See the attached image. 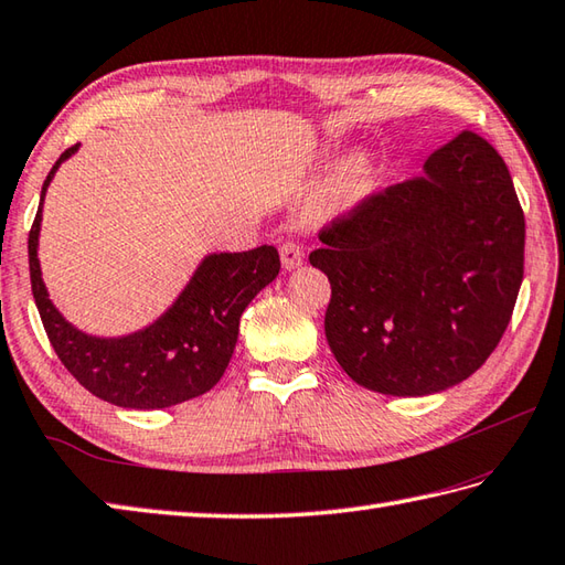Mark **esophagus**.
<instances>
[{
    "label": "esophagus",
    "mask_w": 565,
    "mask_h": 565,
    "mask_svg": "<svg viewBox=\"0 0 565 565\" xmlns=\"http://www.w3.org/2000/svg\"><path fill=\"white\" fill-rule=\"evenodd\" d=\"M279 254H281V264L286 271H294L303 264V252L296 245V242H284V245L279 247Z\"/></svg>",
    "instance_id": "34e87169"
}]
</instances>
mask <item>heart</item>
I'll return each mask as SVG.
<instances>
[{"label": "heart", "mask_w": 565, "mask_h": 565, "mask_svg": "<svg viewBox=\"0 0 565 565\" xmlns=\"http://www.w3.org/2000/svg\"><path fill=\"white\" fill-rule=\"evenodd\" d=\"M377 188V166L370 153H352L350 159L338 166L333 179L320 191L316 210L320 215H348L362 207L374 195Z\"/></svg>", "instance_id": "b5f03b06"}]
</instances>
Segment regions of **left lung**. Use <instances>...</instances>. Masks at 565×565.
Masks as SVG:
<instances>
[{
  "label": "left lung",
  "mask_w": 565,
  "mask_h": 565,
  "mask_svg": "<svg viewBox=\"0 0 565 565\" xmlns=\"http://www.w3.org/2000/svg\"><path fill=\"white\" fill-rule=\"evenodd\" d=\"M326 338L350 380L428 396L492 355L524 279V213L500 153L462 131L422 175L320 232Z\"/></svg>",
  "instance_id": "8db88e82"
}]
</instances>
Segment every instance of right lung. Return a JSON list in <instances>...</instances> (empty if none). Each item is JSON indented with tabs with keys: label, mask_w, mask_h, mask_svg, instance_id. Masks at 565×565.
Segmentation results:
<instances>
[{
	"label": "right lung",
	"mask_w": 565,
	"mask_h": 565,
	"mask_svg": "<svg viewBox=\"0 0 565 565\" xmlns=\"http://www.w3.org/2000/svg\"><path fill=\"white\" fill-rule=\"evenodd\" d=\"M81 149L75 143L43 181L36 220L29 232L31 291L46 335L73 377L87 392L121 408H169L195 399L223 377L237 345L239 318L281 269L279 252H210L181 294L149 326L125 335H93L73 326L46 289L39 259L43 201L61 163Z\"/></svg>",
	"instance_id": "right-lung-1"
}]
</instances>
